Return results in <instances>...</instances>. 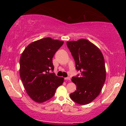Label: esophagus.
<instances>
[{"label": "esophagus", "mask_w": 126, "mask_h": 126, "mask_svg": "<svg viewBox=\"0 0 126 126\" xmlns=\"http://www.w3.org/2000/svg\"><path fill=\"white\" fill-rule=\"evenodd\" d=\"M64 79H65V80H71V78H70V77H68L65 78Z\"/></svg>", "instance_id": "1"}]
</instances>
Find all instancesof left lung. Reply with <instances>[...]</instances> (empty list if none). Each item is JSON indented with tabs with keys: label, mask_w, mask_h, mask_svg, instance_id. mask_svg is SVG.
Instances as JSON below:
<instances>
[{
	"label": "left lung",
	"mask_w": 126,
	"mask_h": 126,
	"mask_svg": "<svg viewBox=\"0 0 126 126\" xmlns=\"http://www.w3.org/2000/svg\"><path fill=\"white\" fill-rule=\"evenodd\" d=\"M80 77H72L77 90L70 97L77 103L85 105L98 97L106 78L105 63L101 50L86 39L67 42Z\"/></svg>",
	"instance_id": "left-lung-1"
}]
</instances>
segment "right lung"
I'll return each instance as SVG.
<instances>
[{
    "instance_id": "add662e5",
    "label": "right lung",
    "mask_w": 126,
    "mask_h": 126,
    "mask_svg": "<svg viewBox=\"0 0 126 126\" xmlns=\"http://www.w3.org/2000/svg\"><path fill=\"white\" fill-rule=\"evenodd\" d=\"M63 41L44 38L32 42L23 51L20 58L19 73L28 95L37 103L53 97L64 78L49 71L54 70L52 58Z\"/></svg>"
}]
</instances>
